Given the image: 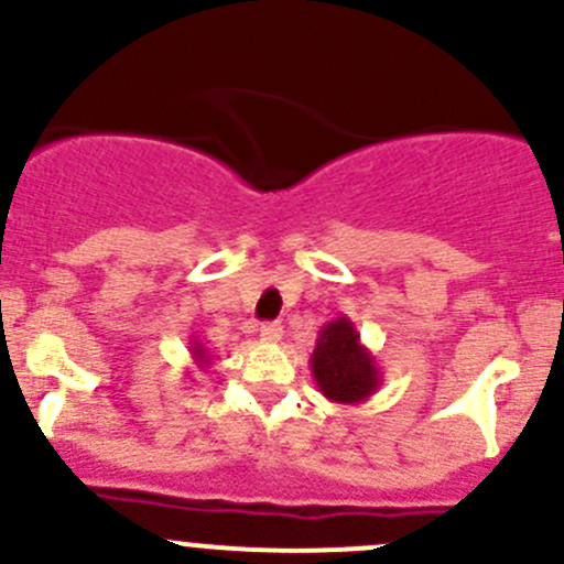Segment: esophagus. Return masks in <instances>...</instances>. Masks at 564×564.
<instances>
[{
	"instance_id": "esophagus-1",
	"label": "esophagus",
	"mask_w": 564,
	"mask_h": 564,
	"mask_svg": "<svg viewBox=\"0 0 564 564\" xmlns=\"http://www.w3.org/2000/svg\"><path fill=\"white\" fill-rule=\"evenodd\" d=\"M259 335H261V340H267V344H278V340H281V335H283L281 322H267V324H261Z\"/></svg>"
}]
</instances>
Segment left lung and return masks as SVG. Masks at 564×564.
Segmentation results:
<instances>
[{"instance_id":"left-lung-1","label":"left lung","mask_w":564,"mask_h":564,"mask_svg":"<svg viewBox=\"0 0 564 564\" xmlns=\"http://www.w3.org/2000/svg\"><path fill=\"white\" fill-rule=\"evenodd\" d=\"M311 373L322 395L344 406L368 401L382 384L377 357L362 344L349 316L333 318L318 329L316 349L311 355Z\"/></svg>"}]
</instances>
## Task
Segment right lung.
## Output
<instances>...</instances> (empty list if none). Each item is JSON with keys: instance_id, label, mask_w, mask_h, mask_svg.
Here are the masks:
<instances>
[{"instance_id": "1", "label": "right lung", "mask_w": 564, "mask_h": 564, "mask_svg": "<svg viewBox=\"0 0 564 564\" xmlns=\"http://www.w3.org/2000/svg\"><path fill=\"white\" fill-rule=\"evenodd\" d=\"M191 355H193V362H196L198 368L213 366V357H209V351L204 349V344L196 338V335H193V340H191Z\"/></svg>"}]
</instances>
